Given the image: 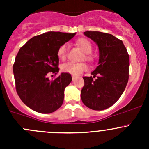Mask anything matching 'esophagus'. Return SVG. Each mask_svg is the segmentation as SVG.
I'll list each match as a JSON object with an SVG mask.
<instances>
[{
  "mask_svg": "<svg viewBox=\"0 0 149 149\" xmlns=\"http://www.w3.org/2000/svg\"><path fill=\"white\" fill-rule=\"evenodd\" d=\"M76 76H72V79H73V81H74L75 79H76Z\"/></svg>",
  "mask_w": 149,
  "mask_h": 149,
  "instance_id": "34e87169",
  "label": "esophagus"
}]
</instances>
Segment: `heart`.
Wrapping results in <instances>:
<instances>
[{
	"label": "heart",
	"instance_id": "heart-1",
	"mask_svg": "<svg viewBox=\"0 0 149 149\" xmlns=\"http://www.w3.org/2000/svg\"><path fill=\"white\" fill-rule=\"evenodd\" d=\"M77 45L81 48L84 52L86 53V59L88 61H91L93 60L92 56L90 53L92 51V45L88 40L86 39H79L76 42ZM68 53V45L65 44L61 45L59 47L57 52V55L59 59L64 61L67 57ZM88 67L86 63H73V62H67L63 64L61 66V70L65 73H70L73 76H79L83 73L84 72L88 70Z\"/></svg>",
	"mask_w": 149,
	"mask_h": 149
}]
</instances>
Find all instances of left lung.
<instances>
[{
	"label": "left lung",
	"mask_w": 149,
	"mask_h": 149,
	"mask_svg": "<svg viewBox=\"0 0 149 149\" xmlns=\"http://www.w3.org/2000/svg\"><path fill=\"white\" fill-rule=\"evenodd\" d=\"M84 34L98 45L100 60L92 76L83 78L81 97L87 107L103 110L116 102L125 88L129 79V55L123 41L112 34L100 31H85Z\"/></svg>",
	"instance_id": "1"
}]
</instances>
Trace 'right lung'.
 I'll return each instance as SVG.
<instances>
[{"instance_id": "obj_1", "label": "right lung", "mask_w": 149, "mask_h": 149, "mask_svg": "<svg viewBox=\"0 0 149 149\" xmlns=\"http://www.w3.org/2000/svg\"><path fill=\"white\" fill-rule=\"evenodd\" d=\"M75 34L48 31L32 37L20 48L13 66L16 90L30 109L49 114L62 106L64 90L71 82V75L62 73L50 81L47 74L58 73V48Z\"/></svg>"}]
</instances>
